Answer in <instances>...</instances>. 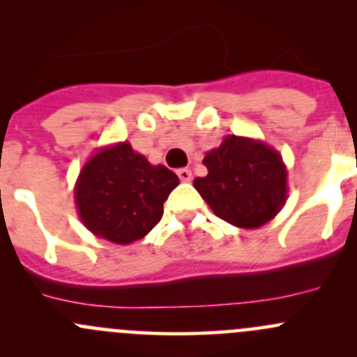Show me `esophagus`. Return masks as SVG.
<instances>
[{
	"instance_id": "esophagus-1",
	"label": "esophagus",
	"mask_w": 357,
	"mask_h": 357,
	"mask_svg": "<svg viewBox=\"0 0 357 357\" xmlns=\"http://www.w3.org/2000/svg\"><path fill=\"white\" fill-rule=\"evenodd\" d=\"M178 176L183 183L192 181V171L190 169H178Z\"/></svg>"
}]
</instances>
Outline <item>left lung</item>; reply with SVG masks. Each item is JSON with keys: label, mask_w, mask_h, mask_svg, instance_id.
<instances>
[{"label": "left lung", "mask_w": 357, "mask_h": 357, "mask_svg": "<svg viewBox=\"0 0 357 357\" xmlns=\"http://www.w3.org/2000/svg\"><path fill=\"white\" fill-rule=\"evenodd\" d=\"M205 178L193 186L218 218L255 229L271 221L289 197L287 165L278 150L261 139L228 135L205 153Z\"/></svg>", "instance_id": "8db88e82"}]
</instances>
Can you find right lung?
Segmentation results:
<instances>
[{
	"instance_id": "1",
	"label": "right lung",
	"mask_w": 357,
	"mask_h": 357,
	"mask_svg": "<svg viewBox=\"0 0 357 357\" xmlns=\"http://www.w3.org/2000/svg\"><path fill=\"white\" fill-rule=\"evenodd\" d=\"M178 185L174 172L150 164L131 143L103 146L88 158L75 181L79 219L96 238L129 245L152 231Z\"/></svg>"
}]
</instances>
